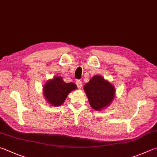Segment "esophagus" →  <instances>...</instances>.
<instances>
[{
    "label": "esophagus",
    "mask_w": 157,
    "mask_h": 157,
    "mask_svg": "<svg viewBox=\"0 0 157 157\" xmlns=\"http://www.w3.org/2000/svg\"><path fill=\"white\" fill-rule=\"evenodd\" d=\"M76 84H77V86H78V88H81L82 86V82L81 80H77Z\"/></svg>",
    "instance_id": "1"
}]
</instances>
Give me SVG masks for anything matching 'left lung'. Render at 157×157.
<instances>
[{"label": "left lung", "instance_id": "left-lung-1", "mask_svg": "<svg viewBox=\"0 0 157 157\" xmlns=\"http://www.w3.org/2000/svg\"><path fill=\"white\" fill-rule=\"evenodd\" d=\"M84 90L90 106L95 110H104L109 106L115 98L114 85L99 75H94L84 85Z\"/></svg>", "mask_w": 157, "mask_h": 157}]
</instances>
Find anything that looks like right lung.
Instances as JSON below:
<instances>
[{
	"mask_svg": "<svg viewBox=\"0 0 157 157\" xmlns=\"http://www.w3.org/2000/svg\"><path fill=\"white\" fill-rule=\"evenodd\" d=\"M77 89L73 82L66 83L61 76H55L43 85V95L48 104L59 106L64 103L71 91Z\"/></svg>",
	"mask_w": 157,
	"mask_h": 157,
	"instance_id": "right-lung-1",
	"label": "right lung"
}]
</instances>
